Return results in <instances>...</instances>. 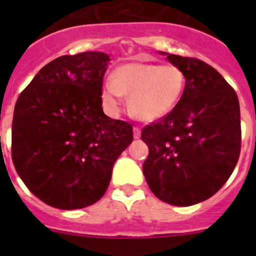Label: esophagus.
<instances>
[{
	"label": "esophagus",
	"mask_w": 256,
	"mask_h": 256,
	"mask_svg": "<svg viewBox=\"0 0 256 256\" xmlns=\"http://www.w3.org/2000/svg\"><path fill=\"white\" fill-rule=\"evenodd\" d=\"M133 137H134L136 140L141 137V130H140L138 126H133Z\"/></svg>",
	"instance_id": "1"
}]
</instances>
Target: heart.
<instances>
[{
  "instance_id": "obj_1",
  "label": "heart",
  "mask_w": 256,
  "mask_h": 256,
  "mask_svg": "<svg viewBox=\"0 0 256 256\" xmlns=\"http://www.w3.org/2000/svg\"><path fill=\"white\" fill-rule=\"evenodd\" d=\"M186 74L177 65L126 62L115 69L101 90L108 110L120 108L122 94L130 96V110L137 119L155 122L173 112L186 90Z\"/></svg>"
}]
</instances>
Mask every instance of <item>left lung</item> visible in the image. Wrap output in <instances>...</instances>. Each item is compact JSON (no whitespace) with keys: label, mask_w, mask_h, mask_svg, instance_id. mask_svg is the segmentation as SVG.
Wrapping results in <instances>:
<instances>
[{"label":"left lung","mask_w":256,"mask_h":256,"mask_svg":"<svg viewBox=\"0 0 256 256\" xmlns=\"http://www.w3.org/2000/svg\"><path fill=\"white\" fill-rule=\"evenodd\" d=\"M162 54L184 72L187 84L173 112L142 130L148 146L142 169L156 198L190 206L216 194L238 162L240 104L234 88L209 64Z\"/></svg>","instance_id":"left-lung-1"}]
</instances>
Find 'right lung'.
I'll return each instance as SVG.
<instances>
[{"instance_id": "1", "label": "right lung", "mask_w": 256, "mask_h": 256, "mask_svg": "<svg viewBox=\"0 0 256 256\" xmlns=\"http://www.w3.org/2000/svg\"><path fill=\"white\" fill-rule=\"evenodd\" d=\"M108 55L82 52L52 60L15 105L14 166L47 205L73 210L100 200L112 165L133 141L130 123L106 116L102 80Z\"/></svg>"}]
</instances>
